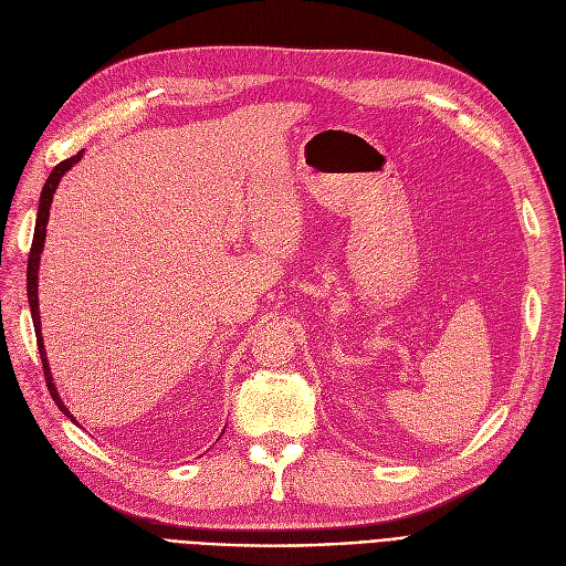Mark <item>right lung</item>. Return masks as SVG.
Returning <instances> with one entry per match:
<instances>
[{
    "mask_svg": "<svg viewBox=\"0 0 566 566\" xmlns=\"http://www.w3.org/2000/svg\"><path fill=\"white\" fill-rule=\"evenodd\" d=\"M82 154H75L73 158H66L64 163H59L43 186L41 192V201H39V216H36V229H34V241H32V250H29V261H27V298H29V307H32V318H34V331H36V344H39V353H41V360H43V371H45V382H48V390L54 399V403L59 406L66 418L71 422H75V418L71 415V410L64 406L62 397H59L54 382H52V374H50V365L45 358V346H43V337H41V316H39V263H41V252H43V243H45V227H48V218H50V206H52V195L62 181V176L77 163L82 160Z\"/></svg>",
    "mask_w": 566,
    "mask_h": 566,
    "instance_id": "obj_1",
    "label": "right lung"
}]
</instances>
